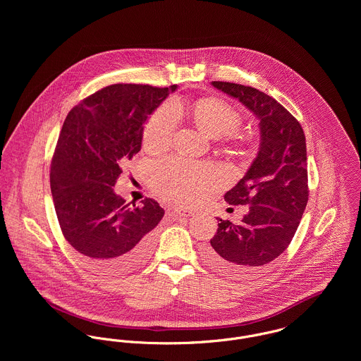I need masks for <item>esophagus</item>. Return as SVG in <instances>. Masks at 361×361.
<instances>
[{
    "mask_svg": "<svg viewBox=\"0 0 361 361\" xmlns=\"http://www.w3.org/2000/svg\"><path fill=\"white\" fill-rule=\"evenodd\" d=\"M175 214H176V215H179V216H186V218H189V216H193V215H195V212H193L192 209L182 208V207H176V208H175Z\"/></svg>",
    "mask_w": 361,
    "mask_h": 361,
    "instance_id": "obj_1",
    "label": "esophagus"
}]
</instances>
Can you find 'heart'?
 <instances>
[{"instance_id": "heart-1", "label": "heart", "mask_w": 361, "mask_h": 361, "mask_svg": "<svg viewBox=\"0 0 361 361\" xmlns=\"http://www.w3.org/2000/svg\"><path fill=\"white\" fill-rule=\"evenodd\" d=\"M196 125L214 139L235 133L242 122L236 108L219 99H204L195 104ZM178 126V112L173 106L162 105L150 116L143 132V145L150 152H162L172 143ZM219 172L207 164L183 158H168L152 171L150 186L155 193L169 202L193 204L219 185Z\"/></svg>"}]
</instances>
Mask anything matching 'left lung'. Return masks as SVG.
Returning a JSON list of instances; mask_svg holds the SVG:
<instances>
[{
  "instance_id": "left-lung-1",
  "label": "left lung",
  "mask_w": 361,
  "mask_h": 361,
  "mask_svg": "<svg viewBox=\"0 0 361 361\" xmlns=\"http://www.w3.org/2000/svg\"><path fill=\"white\" fill-rule=\"evenodd\" d=\"M258 119L259 147L255 161L224 199L249 206L239 225L218 219L204 250L216 269L245 276L281 256L295 236L309 200L306 136L298 119L275 99L255 87L211 82Z\"/></svg>"
}]
</instances>
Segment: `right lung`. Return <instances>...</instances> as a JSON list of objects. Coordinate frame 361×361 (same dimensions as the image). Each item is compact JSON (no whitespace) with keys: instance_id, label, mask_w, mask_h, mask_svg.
Returning <instances> with one entry per match:
<instances>
[{"instance_id":"1","label":"right lung","mask_w":361,"mask_h":361,"mask_svg":"<svg viewBox=\"0 0 361 361\" xmlns=\"http://www.w3.org/2000/svg\"><path fill=\"white\" fill-rule=\"evenodd\" d=\"M169 87L111 85L73 106L51 161L52 200L61 231L83 261L116 275L152 253L164 209L153 199L129 206L114 192L121 164L142 149L143 129Z\"/></svg>"}]
</instances>
